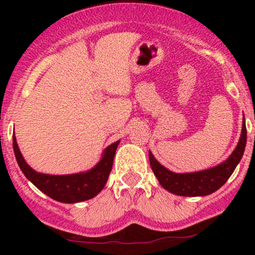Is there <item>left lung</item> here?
Instances as JSON below:
<instances>
[{"instance_id":"8db88e82","label":"left lung","mask_w":255,"mask_h":255,"mask_svg":"<svg viewBox=\"0 0 255 255\" xmlns=\"http://www.w3.org/2000/svg\"><path fill=\"white\" fill-rule=\"evenodd\" d=\"M247 143V128L243 116V125L239 142L230 156L218 165L194 173H174L165 166L161 165L155 156L149 150V161L151 170L158 179L159 184L171 194L179 196H206L217 191L223 184L232 175L236 166L243 156Z\"/></svg>"}]
</instances>
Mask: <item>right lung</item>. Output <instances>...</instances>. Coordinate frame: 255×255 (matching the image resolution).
<instances>
[{
	"mask_svg": "<svg viewBox=\"0 0 255 255\" xmlns=\"http://www.w3.org/2000/svg\"><path fill=\"white\" fill-rule=\"evenodd\" d=\"M118 144L120 140L110 144L102 153L99 163L90 170L69 175H50L38 173L28 165L18 148L16 137L13 135L14 155L24 176L43 194L64 204L86 201L100 194L109 180Z\"/></svg>",
	"mask_w": 255,
	"mask_h": 255,
	"instance_id": "right-lung-1",
	"label": "right lung"
}]
</instances>
